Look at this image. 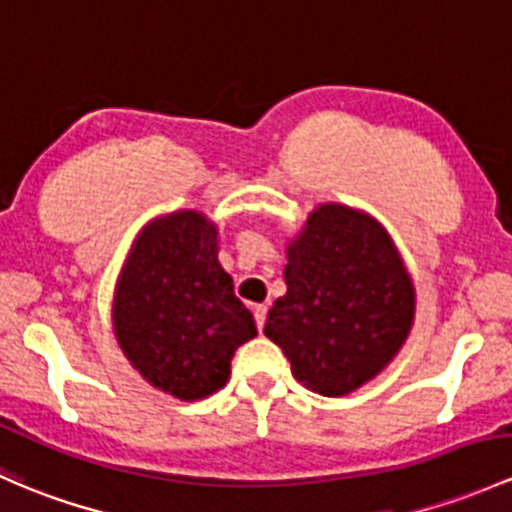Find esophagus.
Listing matches in <instances>:
<instances>
[{"label": "esophagus", "instance_id": "obj_1", "mask_svg": "<svg viewBox=\"0 0 512 512\" xmlns=\"http://www.w3.org/2000/svg\"><path fill=\"white\" fill-rule=\"evenodd\" d=\"M252 314H255V321H257V328H265V321H267V306L265 304H257L255 309H252Z\"/></svg>", "mask_w": 512, "mask_h": 512}]
</instances>
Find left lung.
<instances>
[{
	"label": "left lung",
	"instance_id": "left-lung-1",
	"mask_svg": "<svg viewBox=\"0 0 512 512\" xmlns=\"http://www.w3.org/2000/svg\"><path fill=\"white\" fill-rule=\"evenodd\" d=\"M287 294L265 336L299 383L341 397L395 358L414 319V287L395 242L368 213L324 203L287 245Z\"/></svg>",
	"mask_w": 512,
	"mask_h": 512
}]
</instances>
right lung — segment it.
I'll return each mask as SVG.
<instances>
[{
    "label": "right lung",
    "mask_w": 512,
    "mask_h": 512,
    "mask_svg": "<svg viewBox=\"0 0 512 512\" xmlns=\"http://www.w3.org/2000/svg\"><path fill=\"white\" fill-rule=\"evenodd\" d=\"M112 324L129 363L186 402L228 383L233 353L257 336L218 262V230L196 211L144 225L117 279Z\"/></svg>",
    "instance_id": "obj_1"
}]
</instances>
